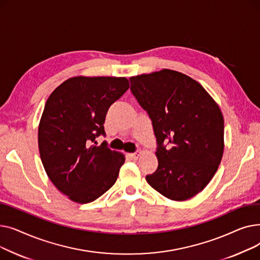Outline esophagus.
I'll return each mask as SVG.
<instances>
[{
	"mask_svg": "<svg viewBox=\"0 0 260 260\" xmlns=\"http://www.w3.org/2000/svg\"><path fill=\"white\" fill-rule=\"evenodd\" d=\"M129 155V157L131 158H133V159H138L139 158V156L141 155V151H138L137 153H133V154H128Z\"/></svg>",
	"mask_w": 260,
	"mask_h": 260,
	"instance_id": "esophagus-1",
	"label": "esophagus"
}]
</instances>
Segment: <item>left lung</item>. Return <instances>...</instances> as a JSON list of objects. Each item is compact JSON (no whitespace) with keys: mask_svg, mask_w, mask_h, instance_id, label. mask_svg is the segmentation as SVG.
I'll return each mask as SVG.
<instances>
[{"mask_svg":"<svg viewBox=\"0 0 260 260\" xmlns=\"http://www.w3.org/2000/svg\"><path fill=\"white\" fill-rule=\"evenodd\" d=\"M129 81L132 92L152 119L159 145L158 168L146 176L147 183L174 201L196 196L222 159L224 121L219 106L196 80L176 71L163 68Z\"/></svg>","mask_w":260,"mask_h":260,"instance_id":"obj_1","label":"left lung"}]
</instances>
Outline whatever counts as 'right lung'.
<instances>
[{
  "label": "right lung",
  "instance_id": "1",
  "mask_svg": "<svg viewBox=\"0 0 260 260\" xmlns=\"http://www.w3.org/2000/svg\"><path fill=\"white\" fill-rule=\"evenodd\" d=\"M129 88L125 77L78 76L48 97L38 128L40 157L50 181L77 203H88L111 188L125 161L95 138L105 116Z\"/></svg>",
  "mask_w": 260,
  "mask_h": 260
}]
</instances>
